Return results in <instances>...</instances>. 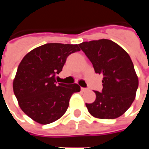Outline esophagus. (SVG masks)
Listing matches in <instances>:
<instances>
[{
	"mask_svg": "<svg viewBox=\"0 0 149 149\" xmlns=\"http://www.w3.org/2000/svg\"><path fill=\"white\" fill-rule=\"evenodd\" d=\"M88 90V89L86 88H81V91H82V92H86V91Z\"/></svg>",
	"mask_w": 149,
	"mask_h": 149,
	"instance_id": "esophagus-1",
	"label": "esophagus"
}]
</instances>
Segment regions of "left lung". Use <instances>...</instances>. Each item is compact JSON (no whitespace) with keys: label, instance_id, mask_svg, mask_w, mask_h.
I'll list each match as a JSON object with an SVG mask.
<instances>
[{"label":"left lung","instance_id":"8db88e82","mask_svg":"<svg viewBox=\"0 0 149 149\" xmlns=\"http://www.w3.org/2000/svg\"><path fill=\"white\" fill-rule=\"evenodd\" d=\"M79 47L92 62L95 72L103 75L101 93L94 91L95 101L85 104L88 112L96 118L120 116L135 100L139 84L130 56L110 40L85 41Z\"/></svg>","mask_w":149,"mask_h":149}]
</instances>
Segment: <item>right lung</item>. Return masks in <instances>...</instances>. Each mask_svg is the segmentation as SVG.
Returning <instances> with one entry per match:
<instances>
[{
  "label": "right lung",
  "mask_w": 149,
  "mask_h": 149,
  "mask_svg": "<svg viewBox=\"0 0 149 149\" xmlns=\"http://www.w3.org/2000/svg\"><path fill=\"white\" fill-rule=\"evenodd\" d=\"M77 45L49 43L24 56L13 81V92L21 110L34 121L48 125L57 120L66 112L74 93L81 91L77 84L56 81L66 59L78 52Z\"/></svg>",
  "instance_id": "add662e5"
}]
</instances>
